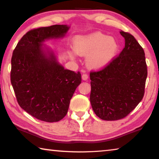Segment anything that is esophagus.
<instances>
[{
    "mask_svg": "<svg viewBox=\"0 0 159 159\" xmlns=\"http://www.w3.org/2000/svg\"><path fill=\"white\" fill-rule=\"evenodd\" d=\"M82 80H84V81H86V80H88V75H86V74H84L82 75Z\"/></svg>",
    "mask_w": 159,
    "mask_h": 159,
    "instance_id": "esophagus-1",
    "label": "esophagus"
}]
</instances>
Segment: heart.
<instances>
[{
  "instance_id": "b5f03b06",
  "label": "heart",
  "mask_w": 159,
  "mask_h": 159,
  "mask_svg": "<svg viewBox=\"0 0 159 159\" xmlns=\"http://www.w3.org/2000/svg\"><path fill=\"white\" fill-rule=\"evenodd\" d=\"M118 43L114 38L100 32L78 36L73 41L74 52H69V57L75 59V54L87 57V67L100 70L110 64L118 51Z\"/></svg>"
}]
</instances>
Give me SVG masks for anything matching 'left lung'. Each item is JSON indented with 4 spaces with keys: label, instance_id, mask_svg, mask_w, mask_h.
I'll use <instances>...</instances> for the list:
<instances>
[{
    "label": "left lung",
    "instance_id": "left-lung-1",
    "mask_svg": "<svg viewBox=\"0 0 159 159\" xmlns=\"http://www.w3.org/2000/svg\"><path fill=\"white\" fill-rule=\"evenodd\" d=\"M120 33L125 47L103 70L89 75L90 103L96 116L104 120L127 116L142 100L147 78L143 48L129 33Z\"/></svg>",
    "mask_w": 159,
    "mask_h": 159
}]
</instances>
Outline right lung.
Returning <instances> with one entry per match:
<instances>
[{
	"label": "right lung",
	"mask_w": 159,
	"mask_h": 159,
	"mask_svg": "<svg viewBox=\"0 0 159 159\" xmlns=\"http://www.w3.org/2000/svg\"><path fill=\"white\" fill-rule=\"evenodd\" d=\"M67 25L41 27L25 34L11 58V81L18 104L40 120L59 121L67 113L70 100L81 83L80 72L66 70L46 41L61 39Z\"/></svg>",
	"instance_id": "obj_1"
}]
</instances>
